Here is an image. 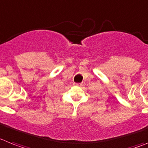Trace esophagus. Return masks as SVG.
Wrapping results in <instances>:
<instances>
[{
	"instance_id": "obj_1",
	"label": "esophagus",
	"mask_w": 148,
	"mask_h": 148,
	"mask_svg": "<svg viewBox=\"0 0 148 148\" xmlns=\"http://www.w3.org/2000/svg\"><path fill=\"white\" fill-rule=\"evenodd\" d=\"M75 85H76V86H81L82 84H76V83H75Z\"/></svg>"
}]
</instances>
